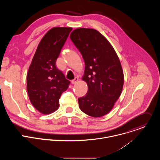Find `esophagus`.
<instances>
[{"label": "esophagus", "instance_id": "1", "mask_svg": "<svg viewBox=\"0 0 160 160\" xmlns=\"http://www.w3.org/2000/svg\"><path fill=\"white\" fill-rule=\"evenodd\" d=\"M78 81V78L75 77L73 80H72V83L73 84H74V83H76Z\"/></svg>", "mask_w": 160, "mask_h": 160}]
</instances>
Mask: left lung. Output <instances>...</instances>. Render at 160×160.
I'll use <instances>...</instances> for the list:
<instances>
[{
  "instance_id": "obj_1",
  "label": "left lung",
  "mask_w": 160,
  "mask_h": 160,
  "mask_svg": "<svg viewBox=\"0 0 160 160\" xmlns=\"http://www.w3.org/2000/svg\"><path fill=\"white\" fill-rule=\"evenodd\" d=\"M70 38L85 65L82 79L87 84L88 92L78 99L79 108L90 117H103L122 94L124 75L120 61L109 42L96 30L77 28Z\"/></svg>"
}]
</instances>
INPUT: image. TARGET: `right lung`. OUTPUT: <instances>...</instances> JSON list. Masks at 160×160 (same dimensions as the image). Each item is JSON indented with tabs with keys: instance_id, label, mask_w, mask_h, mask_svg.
<instances>
[{
	"instance_id": "1",
	"label": "right lung",
	"mask_w": 160,
	"mask_h": 160,
	"mask_svg": "<svg viewBox=\"0 0 160 160\" xmlns=\"http://www.w3.org/2000/svg\"><path fill=\"white\" fill-rule=\"evenodd\" d=\"M70 27H54L41 39L30 65L27 77L28 97L33 107L43 115L56 111L59 99L70 82L56 68V60Z\"/></svg>"
}]
</instances>
